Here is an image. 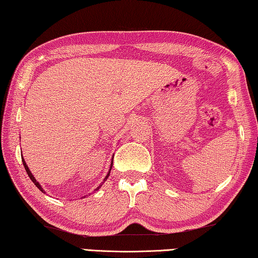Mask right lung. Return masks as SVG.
<instances>
[{
	"label": "right lung",
	"mask_w": 258,
	"mask_h": 258,
	"mask_svg": "<svg viewBox=\"0 0 258 258\" xmlns=\"http://www.w3.org/2000/svg\"><path fill=\"white\" fill-rule=\"evenodd\" d=\"M22 162H23V165H24V169H25V171H27V173H28V175L30 176V179H31L32 180V182L35 184V185H37L38 186V189H40V190H41V191H43V189H42V186L41 185H40L39 184V182H37V180H35L34 179V176L32 175V173L31 172H30V170H29V168H28V165H27V163H25V161H24V159H22ZM110 169H112V166H110ZM110 169H109V172H110ZM109 172H108V174L107 175H106L105 176V179H104V181L106 180V179H107L108 178V175H109ZM103 183H100V185H102ZM100 185L99 186H97V189H96V190H98L99 188H100ZM95 190V191H96Z\"/></svg>",
	"instance_id": "obj_1"
}]
</instances>
